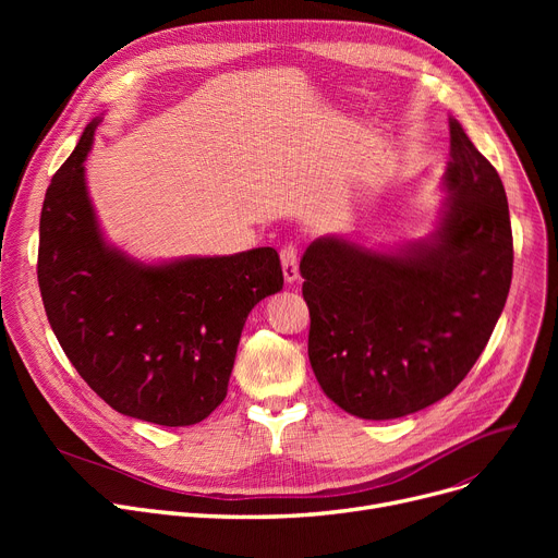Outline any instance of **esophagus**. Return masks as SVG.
<instances>
[{
  "label": "esophagus",
  "mask_w": 558,
  "mask_h": 558,
  "mask_svg": "<svg viewBox=\"0 0 558 558\" xmlns=\"http://www.w3.org/2000/svg\"><path fill=\"white\" fill-rule=\"evenodd\" d=\"M280 262H282V276H284V282L287 284H294L299 280V253L296 248L287 244L282 251H280Z\"/></svg>",
  "instance_id": "1"
}]
</instances>
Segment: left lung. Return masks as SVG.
<instances>
[{
    "label": "left lung",
    "instance_id": "1",
    "mask_svg": "<svg viewBox=\"0 0 558 558\" xmlns=\"http://www.w3.org/2000/svg\"><path fill=\"white\" fill-rule=\"evenodd\" d=\"M441 190L448 196L421 240L371 248L326 234L301 259L312 371L357 418H402L452 393L505 310L507 192L454 117Z\"/></svg>",
    "mask_w": 558,
    "mask_h": 558
}]
</instances>
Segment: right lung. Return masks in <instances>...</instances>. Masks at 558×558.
I'll list each match as a JSON object with an SVG mask.
<instances>
[{
	"label": "right lung",
	"instance_id": "obj_1",
	"mask_svg": "<svg viewBox=\"0 0 558 558\" xmlns=\"http://www.w3.org/2000/svg\"><path fill=\"white\" fill-rule=\"evenodd\" d=\"M101 117L56 171L40 215L38 284L68 360L114 412L165 427L208 418L251 310L282 289L276 248L142 262L106 240L85 183Z\"/></svg>",
	"mask_w": 558,
	"mask_h": 558
}]
</instances>
